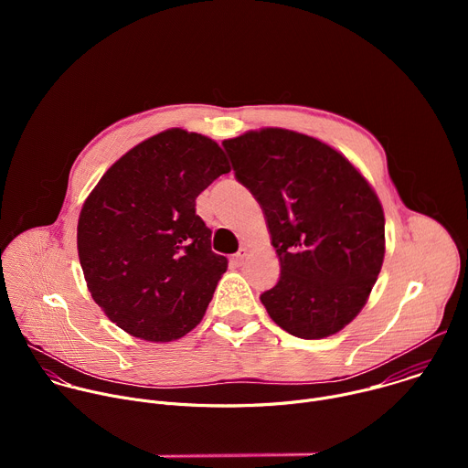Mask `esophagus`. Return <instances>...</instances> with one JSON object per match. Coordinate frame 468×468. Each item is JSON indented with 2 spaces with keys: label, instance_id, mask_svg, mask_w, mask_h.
<instances>
[{
  "label": "esophagus",
  "instance_id": "34e87169",
  "mask_svg": "<svg viewBox=\"0 0 468 468\" xmlns=\"http://www.w3.org/2000/svg\"><path fill=\"white\" fill-rule=\"evenodd\" d=\"M248 255H250V250H248V248H240V250L231 257V261H233L237 266H240V264L246 261Z\"/></svg>",
  "mask_w": 468,
  "mask_h": 468
}]
</instances>
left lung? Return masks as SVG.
Returning a JSON list of instances; mask_svg holds the SVG:
<instances>
[{
  "label": "left lung",
  "instance_id": "obj_1",
  "mask_svg": "<svg viewBox=\"0 0 468 468\" xmlns=\"http://www.w3.org/2000/svg\"><path fill=\"white\" fill-rule=\"evenodd\" d=\"M222 144L280 257L282 278L262 305L294 337L335 335L361 313L383 264L376 190L341 152L292 129H251Z\"/></svg>",
  "mask_w": 468,
  "mask_h": 468
}]
</instances>
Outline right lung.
Wrapping results in <instances>:
<instances>
[{"mask_svg": "<svg viewBox=\"0 0 468 468\" xmlns=\"http://www.w3.org/2000/svg\"><path fill=\"white\" fill-rule=\"evenodd\" d=\"M229 170L213 139L170 127L123 154L87 196L78 222L83 276L129 335L172 343L204 318L228 259L211 250L196 197Z\"/></svg>", "mask_w": 468, "mask_h": 468, "instance_id": "1", "label": "right lung"}]
</instances>
